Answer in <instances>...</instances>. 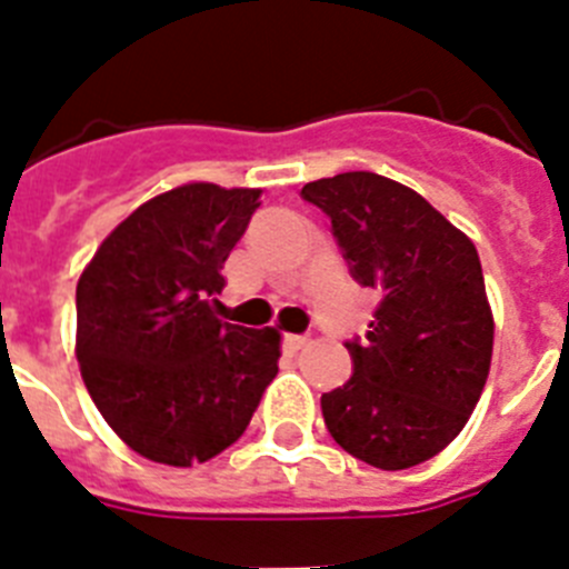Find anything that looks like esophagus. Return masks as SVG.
Segmentation results:
<instances>
[{
  "label": "esophagus",
  "instance_id": "1",
  "mask_svg": "<svg viewBox=\"0 0 569 569\" xmlns=\"http://www.w3.org/2000/svg\"><path fill=\"white\" fill-rule=\"evenodd\" d=\"M308 341H310L308 336H296V333H288V336H284V347H288L290 353H299L301 347L308 345Z\"/></svg>",
  "mask_w": 569,
  "mask_h": 569
}]
</instances>
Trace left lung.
Returning <instances> with one entry per match:
<instances>
[{
  "label": "left lung",
  "mask_w": 569,
  "mask_h": 569,
  "mask_svg": "<svg viewBox=\"0 0 569 569\" xmlns=\"http://www.w3.org/2000/svg\"><path fill=\"white\" fill-rule=\"evenodd\" d=\"M330 216L350 273L381 290L353 376L321 396L341 450L379 470L441 453L467 425L492 359V310L476 244L405 184L353 170L301 188Z\"/></svg>",
  "instance_id": "left-lung-1"
}]
</instances>
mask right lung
Returning <instances> with one entry per match:
<instances>
[{
	"label": "right lung",
	"mask_w": 569,
	"mask_h": 569,
	"mask_svg": "<svg viewBox=\"0 0 569 569\" xmlns=\"http://www.w3.org/2000/svg\"><path fill=\"white\" fill-rule=\"evenodd\" d=\"M259 188L190 182L153 196L99 244L77 284V359L113 433L159 465L228 450L279 373L273 328L222 319L236 241Z\"/></svg>",
	"instance_id": "obj_1"
}]
</instances>
